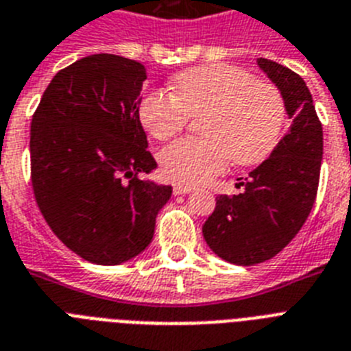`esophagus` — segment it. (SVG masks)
Returning a JSON list of instances; mask_svg holds the SVG:
<instances>
[{
    "instance_id": "34e87169",
    "label": "esophagus",
    "mask_w": 351,
    "mask_h": 351,
    "mask_svg": "<svg viewBox=\"0 0 351 351\" xmlns=\"http://www.w3.org/2000/svg\"><path fill=\"white\" fill-rule=\"evenodd\" d=\"M191 191H193L191 185H182V184L173 185V193H175V195H187V193H191Z\"/></svg>"
}]
</instances>
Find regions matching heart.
<instances>
[{"mask_svg":"<svg viewBox=\"0 0 351 351\" xmlns=\"http://www.w3.org/2000/svg\"><path fill=\"white\" fill-rule=\"evenodd\" d=\"M202 138H182L160 153V169L176 184L196 185L234 166H258L279 144L287 104L278 88L232 64L189 68L173 79V95L149 92L138 121L156 141L178 135L200 117Z\"/></svg>","mask_w":351,"mask_h":351,"instance_id":"obj_1","label":"heart"}]
</instances>
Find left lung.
Wrapping results in <instances>:
<instances>
[{
    "label": "left lung",
    "instance_id": "obj_1",
    "mask_svg": "<svg viewBox=\"0 0 351 351\" xmlns=\"http://www.w3.org/2000/svg\"><path fill=\"white\" fill-rule=\"evenodd\" d=\"M258 64L281 90L292 126L249 178H238L241 193L216 198L202 229L215 254L245 267L274 258L294 240L314 207L323 158V126L303 79L270 59L259 57Z\"/></svg>",
    "mask_w": 351,
    "mask_h": 351
}]
</instances>
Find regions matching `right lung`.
<instances>
[{
	"label": "right lung",
	"mask_w": 351,
	"mask_h": 351,
	"mask_svg": "<svg viewBox=\"0 0 351 351\" xmlns=\"http://www.w3.org/2000/svg\"><path fill=\"white\" fill-rule=\"evenodd\" d=\"M141 62L95 53L56 73L34 111L30 180L53 234L86 261L119 265L149 245L171 185L155 169L138 121Z\"/></svg>",
	"instance_id": "right-lung-1"
}]
</instances>
